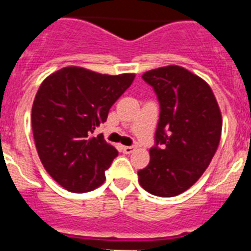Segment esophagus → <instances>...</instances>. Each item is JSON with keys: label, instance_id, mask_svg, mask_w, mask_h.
I'll return each instance as SVG.
<instances>
[{"label": "esophagus", "instance_id": "1", "mask_svg": "<svg viewBox=\"0 0 251 251\" xmlns=\"http://www.w3.org/2000/svg\"><path fill=\"white\" fill-rule=\"evenodd\" d=\"M135 149H137L135 146H124L122 151H124V153H131L135 151Z\"/></svg>", "mask_w": 251, "mask_h": 251}]
</instances>
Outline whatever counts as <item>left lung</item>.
<instances>
[{"label":"left lung","instance_id":"1","mask_svg":"<svg viewBox=\"0 0 251 251\" xmlns=\"http://www.w3.org/2000/svg\"><path fill=\"white\" fill-rule=\"evenodd\" d=\"M160 104L149 165L138 171L141 186L157 197H176L206 171L222 137V113L211 87L181 66L142 75Z\"/></svg>","mask_w":251,"mask_h":251}]
</instances>
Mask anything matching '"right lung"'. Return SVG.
I'll use <instances>...</instances> for the list:
<instances>
[{
  "label": "right lung",
  "mask_w": 251,
  "mask_h": 251,
  "mask_svg": "<svg viewBox=\"0 0 251 251\" xmlns=\"http://www.w3.org/2000/svg\"><path fill=\"white\" fill-rule=\"evenodd\" d=\"M134 78L69 66L41 83L31 114L33 139L45 171L66 190L87 193L104 182L118 151L95 129Z\"/></svg>",
  "instance_id": "obj_1"
}]
</instances>
